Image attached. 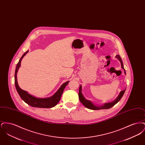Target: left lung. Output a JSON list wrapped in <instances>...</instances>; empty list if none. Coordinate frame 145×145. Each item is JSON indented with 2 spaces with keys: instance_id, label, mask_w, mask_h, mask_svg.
I'll use <instances>...</instances> for the list:
<instances>
[{
  "instance_id": "obj_1",
  "label": "left lung",
  "mask_w": 145,
  "mask_h": 145,
  "mask_svg": "<svg viewBox=\"0 0 145 145\" xmlns=\"http://www.w3.org/2000/svg\"><path fill=\"white\" fill-rule=\"evenodd\" d=\"M116 57L119 60V61L121 62V67L124 70V73L125 74V71L124 69V67H123V62L121 58V57L120 56V55H117L116 56ZM125 91V89L122 91H121L119 96H118L116 99L115 100L114 102H111V103H105L103 106H97L96 105H93L92 103H91L90 101H88L87 99H86L83 96L82 93V86H80L79 87V100L80 101V102L83 104V105L86 107L88 109H90L91 110H101V109H109L111 107H112L114 105H115L117 103V102L121 99V98L124 95V92Z\"/></svg>"
}]
</instances>
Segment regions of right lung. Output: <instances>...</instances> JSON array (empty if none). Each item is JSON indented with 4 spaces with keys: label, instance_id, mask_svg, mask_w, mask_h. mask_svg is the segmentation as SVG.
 Returning a JSON list of instances; mask_svg holds the SVG:
<instances>
[{
    "label": "right lung",
    "instance_id": "obj_1",
    "mask_svg": "<svg viewBox=\"0 0 145 145\" xmlns=\"http://www.w3.org/2000/svg\"><path fill=\"white\" fill-rule=\"evenodd\" d=\"M28 52H29L28 50L21 57L19 62H18V63L17 64L16 68L15 70L14 83H15L16 89L17 91V92L19 94L20 96L21 97V98L26 103L28 104V105L31 106L37 107V108H50L54 107L60 101L63 91L65 89V87L66 86V85L69 83V81L63 84L61 86V87L60 88V89L55 93V94L53 96L49 97V98H36L31 95H29L27 91L22 90L18 85L17 80V73L20 67L21 66V61L22 59L28 53Z\"/></svg>",
    "mask_w": 145,
    "mask_h": 145
}]
</instances>
